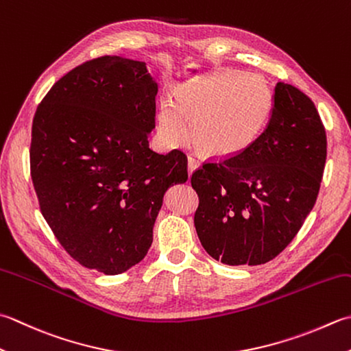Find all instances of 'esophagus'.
<instances>
[{"mask_svg": "<svg viewBox=\"0 0 351 351\" xmlns=\"http://www.w3.org/2000/svg\"><path fill=\"white\" fill-rule=\"evenodd\" d=\"M199 164H201V162H199L196 158L189 156V175L193 173V170H196L199 167Z\"/></svg>", "mask_w": 351, "mask_h": 351, "instance_id": "esophagus-1", "label": "esophagus"}]
</instances>
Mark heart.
<instances>
[{"label":"heart","mask_w":351,"mask_h":351,"mask_svg":"<svg viewBox=\"0 0 351 351\" xmlns=\"http://www.w3.org/2000/svg\"><path fill=\"white\" fill-rule=\"evenodd\" d=\"M271 97L262 82L245 74L201 82L182 88L175 101L164 100L160 135L166 146H181L190 136L210 155L237 156L263 132Z\"/></svg>","instance_id":"1"}]
</instances>
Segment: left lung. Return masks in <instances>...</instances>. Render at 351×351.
<instances>
[{"instance_id":"obj_1","label":"left lung","mask_w":351,"mask_h":351,"mask_svg":"<svg viewBox=\"0 0 351 351\" xmlns=\"http://www.w3.org/2000/svg\"><path fill=\"white\" fill-rule=\"evenodd\" d=\"M326 158V129L313 101L278 82L258 138L240 155L204 162L191 175L204 250L231 266L276 258L317 202Z\"/></svg>"}]
</instances>
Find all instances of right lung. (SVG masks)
Listing matches in <instances>:
<instances>
[{
    "instance_id": "1",
    "label": "right lung",
    "mask_w": 351,
    "mask_h": 351,
    "mask_svg": "<svg viewBox=\"0 0 351 351\" xmlns=\"http://www.w3.org/2000/svg\"><path fill=\"white\" fill-rule=\"evenodd\" d=\"M156 93L144 62L101 56L59 79L33 119L40 213L75 262L106 276L141 262L164 193L189 178L184 152L149 147Z\"/></svg>"
}]
</instances>
